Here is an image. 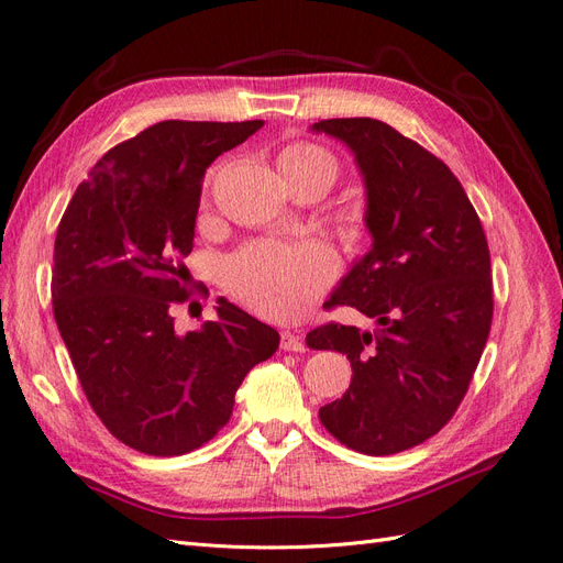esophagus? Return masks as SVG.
<instances>
[{
    "label": "esophagus",
    "mask_w": 563,
    "mask_h": 563,
    "mask_svg": "<svg viewBox=\"0 0 563 563\" xmlns=\"http://www.w3.org/2000/svg\"><path fill=\"white\" fill-rule=\"evenodd\" d=\"M282 350H286V352H302L305 350L302 338L291 333V331H282Z\"/></svg>",
    "instance_id": "34e87169"
}]
</instances>
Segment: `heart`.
<instances>
[{"label":"heart","instance_id":"1","mask_svg":"<svg viewBox=\"0 0 563 563\" xmlns=\"http://www.w3.org/2000/svg\"><path fill=\"white\" fill-rule=\"evenodd\" d=\"M279 172L288 185L321 178L329 187L338 176L331 152L314 143H294L279 152ZM335 255L327 244L255 242L225 265V284L253 312L275 321H294L319 298L335 275Z\"/></svg>","mask_w":563,"mask_h":563}]
</instances>
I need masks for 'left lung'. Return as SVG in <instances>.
Segmentation results:
<instances>
[{
    "label": "left lung",
    "mask_w": 563,
    "mask_h": 563,
    "mask_svg": "<svg viewBox=\"0 0 563 563\" xmlns=\"http://www.w3.org/2000/svg\"><path fill=\"white\" fill-rule=\"evenodd\" d=\"M312 131L354 152L373 236L329 302L378 323L373 333L335 321L308 333L312 350L352 364L350 389L319 420L352 451L391 455L444 428L482 360L493 319L486 234L451 168L389 124L321 119Z\"/></svg>",
    "instance_id": "8db88e82"
}]
</instances>
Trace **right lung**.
<instances>
[{
	"label": "right lung",
	"mask_w": 563,
	"mask_h": 563,
	"mask_svg": "<svg viewBox=\"0 0 563 563\" xmlns=\"http://www.w3.org/2000/svg\"><path fill=\"white\" fill-rule=\"evenodd\" d=\"M265 122L168 119L114 145L60 218L51 298L96 416L147 455L207 444L232 416L246 373L279 333L220 298L218 319L178 333L190 298L195 220L207 168Z\"/></svg>",
	"instance_id": "add662e5"
}]
</instances>
